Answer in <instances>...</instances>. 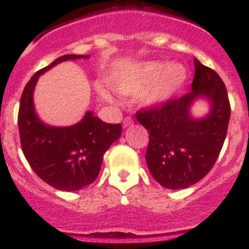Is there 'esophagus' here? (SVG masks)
I'll list each match as a JSON object with an SVG mask.
<instances>
[{
  "mask_svg": "<svg viewBox=\"0 0 249 249\" xmlns=\"http://www.w3.org/2000/svg\"><path fill=\"white\" fill-rule=\"evenodd\" d=\"M133 123V120H131L130 118H126L124 119V121H123V125H124V128H126V126H129V125Z\"/></svg>",
  "mask_w": 249,
  "mask_h": 249,
  "instance_id": "esophagus-1",
  "label": "esophagus"
}]
</instances>
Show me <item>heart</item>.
<instances>
[{
	"label": "heart",
	"instance_id": "obj_1",
	"mask_svg": "<svg viewBox=\"0 0 249 249\" xmlns=\"http://www.w3.org/2000/svg\"><path fill=\"white\" fill-rule=\"evenodd\" d=\"M187 79V71L179 64L166 65L165 62L145 61L130 66L112 80L115 90L123 96H133L149 87L143 96L148 107H161L177 94ZM101 97L110 104H116L115 97L100 89Z\"/></svg>",
	"mask_w": 249,
	"mask_h": 249
}]
</instances>
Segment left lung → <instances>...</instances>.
Here are the masks:
<instances>
[{
	"label": "left lung",
	"mask_w": 249,
	"mask_h": 249,
	"mask_svg": "<svg viewBox=\"0 0 249 249\" xmlns=\"http://www.w3.org/2000/svg\"><path fill=\"white\" fill-rule=\"evenodd\" d=\"M192 92L156 108L137 112L147 129L149 143L145 162L163 188L184 189L198 183L215 165L223 148L230 119L226 87L219 74L195 58ZM205 99L209 112L195 118V102Z\"/></svg>",
	"instance_id": "obj_1"
}]
</instances>
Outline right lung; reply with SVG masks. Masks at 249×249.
<instances>
[{"label": "right lung", "instance_id": "add662e5", "mask_svg": "<svg viewBox=\"0 0 249 249\" xmlns=\"http://www.w3.org/2000/svg\"><path fill=\"white\" fill-rule=\"evenodd\" d=\"M89 58V54H65L40 69L26 83L19 107L20 142L24 156L38 177L58 191L74 192L96 180L104 155L121 135L120 124H107L87 111L70 126H52L36 112L34 88L42 74L60 62Z\"/></svg>", "mask_w": 249, "mask_h": 249}]
</instances>
